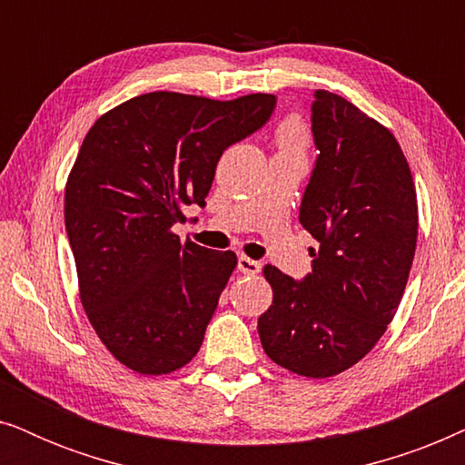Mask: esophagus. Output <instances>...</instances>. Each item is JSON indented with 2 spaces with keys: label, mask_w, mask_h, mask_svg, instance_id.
<instances>
[{
  "label": "esophagus",
  "mask_w": 465,
  "mask_h": 465,
  "mask_svg": "<svg viewBox=\"0 0 465 465\" xmlns=\"http://www.w3.org/2000/svg\"><path fill=\"white\" fill-rule=\"evenodd\" d=\"M237 269H239V272H243V275H258L262 266H260V262H256V260H252L247 256H239Z\"/></svg>",
  "instance_id": "obj_1"
}]
</instances>
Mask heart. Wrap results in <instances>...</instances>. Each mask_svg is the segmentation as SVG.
Returning <instances> with one entry per match:
<instances>
[{
    "label": "heart",
    "instance_id": "heart-1",
    "mask_svg": "<svg viewBox=\"0 0 465 465\" xmlns=\"http://www.w3.org/2000/svg\"><path fill=\"white\" fill-rule=\"evenodd\" d=\"M277 143L282 150L288 152H302L307 148V129H304L302 120L288 118L279 126Z\"/></svg>",
    "mask_w": 465,
    "mask_h": 465
}]
</instances>
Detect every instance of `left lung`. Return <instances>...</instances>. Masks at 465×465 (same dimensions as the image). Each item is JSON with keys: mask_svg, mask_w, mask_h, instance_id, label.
I'll use <instances>...</instances> for the list:
<instances>
[{"mask_svg": "<svg viewBox=\"0 0 465 465\" xmlns=\"http://www.w3.org/2000/svg\"><path fill=\"white\" fill-rule=\"evenodd\" d=\"M313 97L320 154L298 220L320 250L301 282L264 266L272 304L258 334L275 364L326 379L358 364L396 315L419 222L409 163L390 129L339 94Z\"/></svg>", "mask_w": 465, "mask_h": 465, "instance_id": "obj_1", "label": "left lung"}]
</instances>
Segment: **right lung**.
Wrapping results in <instances>:
<instances>
[{
	"mask_svg": "<svg viewBox=\"0 0 465 465\" xmlns=\"http://www.w3.org/2000/svg\"><path fill=\"white\" fill-rule=\"evenodd\" d=\"M275 94L215 101L158 91L104 114L65 186V228L80 301L101 342L139 374L186 366L203 345L234 252L171 231L205 205L228 145L262 129Z\"/></svg>",
	"mask_w": 465,
	"mask_h": 465,
	"instance_id": "obj_1",
	"label": "right lung"
}]
</instances>
